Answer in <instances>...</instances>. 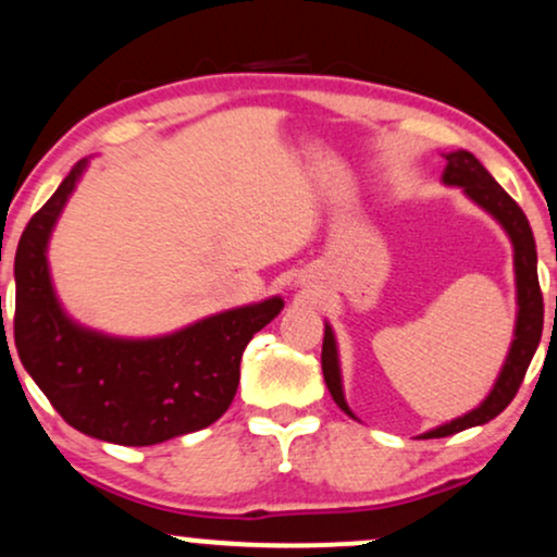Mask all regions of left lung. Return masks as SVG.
<instances>
[{
	"label": "left lung",
	"mask_w": 557,
	"mask_h": 557,
	"mask_svg": "<svg viewBox=\"0 0 557 557\" xmlns=\"http://www.w3.org/2000/svg\"><path fill=\"white\" fill-rule=\"evenodd\" d=\"M446 169L444 181L446 186H459L474 205L482 207L493 220H498V225L504 227L506 236L511 238L513 246V272H516V326H513V339L508 347L506 363L500 368L498 379L491 388L485 399L480 401V407H474L461 418L444 423L433 431L420 435V438H444V435H454L467 428L485 425L493 418H498L500 412L511 405V399L519 392L521 381L529 363H532L534 352H537L540 337H542V319H545V306H542V293H540V280H537V246H534L532 227H529L527 214L521 212V207L513 202L508 194L500 189V184L491 173L485 171V165L480 163L472 152L467 150H454L446 152ZM321 371H324L326 388H330L332 399L337 401L339 410L355 418L350 407L345 401L343 392V373H339V352H337V339H334L332 326H324V345H321Z\"/></svg>",
	"instance_id": "1"
}]
</instances>
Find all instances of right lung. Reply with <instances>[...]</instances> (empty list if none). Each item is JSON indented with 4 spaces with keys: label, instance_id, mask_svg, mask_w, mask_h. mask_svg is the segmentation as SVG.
<instances>
[{
    "label": "right lung",
    "instance_id": "right-lung-1",
    "mask_svg": "<svg viewBox=\"0 0 557 557\" xmlns=\"http://www.w3.org/2000/svg\"><path fill=\"white\" fill-rule=\"evenodd\" d=\"M87 158L30 218L15 253V345L25 371L79 433L152 446L212 425L236 397L240 355L285 300L231 308L163 337L126 339L87 330L59 304L49 238Z\"/></svg>",
    "mask_w": 557,
    "mask_h": 557
}]
</instances>
